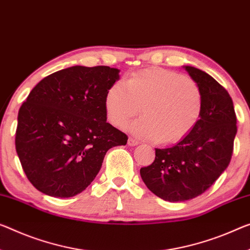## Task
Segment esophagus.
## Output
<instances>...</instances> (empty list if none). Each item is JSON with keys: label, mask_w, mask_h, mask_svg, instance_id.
Segmentation results:
<instances>
[{"label": "esophagus", "mask_w": 250, "mask_h": 250, "mask_svg": "<svg viewBox=\"0 0 250 250\" xmlns=\"http://www.w3.org/2000/svg\"><path fill=\"white\" fill-rule=\"evenodd\" d=\"M127 144L129 145V146H135V145L138 144V141L135 140V138H133V137H129Z\"/></svg>", "instance_id": "esophagus-1"}]
</instances>
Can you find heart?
<instances>
[{
  "label": "heart",
  "mask_w": 250,
  "mask_h": 250,
  "mask_svg": "<svg viewBox=\"0 0 250 250\" xmlns=\"http://www.w3.org/2000/svg\"><path fill=\"white\" fill-rule=\"evenodd\" d=\"M141 106L144 116L130 125V130L159 144H175L200 120L202 94L190 77L159 67L133 72L106 94L107 117L116 127H124L140 113Z\"/></svg>",
  "instance_id": "1"
}]
</instances>
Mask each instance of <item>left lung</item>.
<instances>
[{
  "label": "left lung",
  "mask_w": 250,
  "mask_h": 250,
  "mask_svg": "<svg viewBox=\"0 0 250 250\" xmlns=\"http://www.w3.org/2000/svg\"><path fill=\"white\" fill-rule=\"evenodd\" d=\"M184 68L200 87V120L174 146L155 148L154 162L140 171L148 189L170 202L198 197L217 181L231 160L237 133V117L228 91L200 69Z\"/></svg>",
  "instance_id": "1"
}]
</instances>
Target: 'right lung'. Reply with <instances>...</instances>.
<instances>
[{"instance_id": "right-lung-1", "label": "right lung", "mask_w": 250, "mask_h": 250, "mask_svg": "<svg viewBox=\"0 0 250 250\" xmlns=\"http://www.w3.org/2000/svg\"><path fill=\"white\" fill-rule=\"evenodd\" d=\"M107 66H75L41 80L18 115L15 148L37 190L70 198L94 181L107 151L125 133L107 123L105 97L120 78Z\"/></svg>"}]
</instances>
